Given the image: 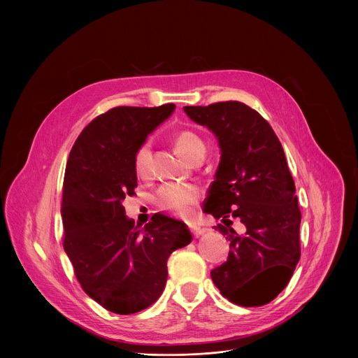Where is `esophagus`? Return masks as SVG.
<instances>
[{
	"label": "esophagus",
	"mask_w": 358,
	"mask_h": 358,
	"mask_svg": "<svg viewBox=\"0 0 358 358\" xmlns=\"http://www.w3.org/2000/svg\"><path fill=\"white\" fill-rule=\"evenodd\" d=\"M189 231L194 236H198L201 234H203V228H201V225H196V224H191L189 225Z\"/></svg>",
	"instance_id": "34e87169"
}]
</instances>
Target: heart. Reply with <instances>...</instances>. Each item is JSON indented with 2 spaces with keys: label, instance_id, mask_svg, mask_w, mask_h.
Here are the masks:
<instances>
[{
  "label": "heart",
  "instance_id": "1",
  "mask_svg": "<svg viewBox=\"0 0 358 358\" xmlns=\"http://www.w3.org/2000/svg\"><path fill=\"white\" fill-rule=\"evenodd\" d=\"M174 144L180 155L192 160L199 155H206V141L192 130H181L174 137ZM134 171L138 177L147 178L151 170V147L145 141L140 144L133 157ZM201 198V189L192 184H167L157 192V206L162 210L176 215H187Z\"/></svg>",
  "mask_w": 358,
  "mask_h": 358
}]
</instances>
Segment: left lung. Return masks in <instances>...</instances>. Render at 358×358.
Segmentation results:
<instances>
[{
  "instance_id": "left-lung-1",
  "label": "left lung",
  "mask_w": 358,
  "mask_h": 358,
  "mask_svg": "<svg viewBox=\"0 0 358 358\" xmlns=\"http://www.w3.org/2000/svg\"><path fill=\"white\" fill-rule=\"evenodd\" d=\"M220 141L221 162L203 201V213L222 218L227 262L211 271L229 301L257 308L272 301L289 283L300 259V208L283 147L271 124L236 100L185 106ZM238 219L244 232L231 227Z\"/></svg>"
}]
</instances>
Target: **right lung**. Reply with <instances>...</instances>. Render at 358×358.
I'll list each match as a JSON object with an SVG mask.
<instances>
[{"instance_id": "1", "label": "right lung", "mask_w": 358, "mask_h": 358, "mask_svg": "<svg viewBox=\"0 0 358 358\" xmlns=\"http://www.w3.org/2000/svg\"><path fill=\"white\" fill-rule=\"evenodd\" d=\"M174 109L117 106L99 115L76 138L66 164L64 249L85 293L117 315L137 313L162 296L169 257L192 239L185 224L162 214L140 228L122 203L136 194L137 147Z\"/></svg>"}]
</instances>
